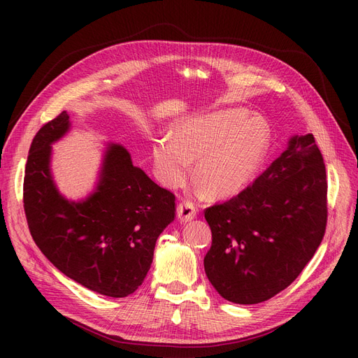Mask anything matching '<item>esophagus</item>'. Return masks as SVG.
Returning <instances> with one entry per match:
<instances>
[{
    "label": "esophagus",
    "instance_id": "34e87169",
    "mask_svg": "<svg viewBox=\"0 0 358 358\" xmlns=\"http://www.w3.org/2000/svg\"><path fill=\"white\" fill-rule=\"evenodd\" d=\"M176 213H178V220L180 222H189V221H192L194 218H196L197 209H196V206H194L192 203L182 201V203L178 204Z\"/></svg>",
    "mask_w": 358,
    "mask_h": 358
}]
</instances>
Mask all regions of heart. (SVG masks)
<instances>
[{
  "label": "heart",
  "mask_w": 358,
  "mask_h": 358,
  "mask_svg": "<svg viewBox=\"0 0 358 358\" xmlns=\"http://www.w3.org/2000/svg\"><path fill=\"white\" fill-rule=\"evenodd\" d=\"M272 133L262 117H248L245 109H224L188 117L173 137L152 145L158 179L169 188L187 182L191 161L194 180L212 199H227L245 189L264 164Z\"/></svg>",
  "instance_id": "b5f03b06"
}]
</instances>
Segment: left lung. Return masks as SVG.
Masks as SVG:
<instances>
[{
  "label": "left lung",
  "mask_w": 358,
  "mask_h": 358,
  "mask_svg": "<svg viewBox=\"0 0 358 358\" xmlns=\"http://www.w3.org/2000/svg\"><path fill=\"white\" fill-rule=\"evenodd\" d=\"M204 218L212 230L204 272L221 297L255 305L285 289L326 231V166L315 138L292 136L252 185Z\"/></svg>",
  "instance_id": "8db88e82"
}]
</instances>
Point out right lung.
<instances>
[{
    "instance_id": "obj_1",
    "label": "right lung",
    "mask_w": 358,
    "mask_h": 358,
    "mask_svg": "<svg viewBox=\"0 0 358 358\" xmlns=\"http://www.w3.org/2000/svg\"><path fill=\"white\" fill-rule=\"evenodd\" d=\"M71 128L62 112L32 140L24 208L32 239L70 279L109 297L142 285L159 234L175 220V196L133 164L119 143H107L99 180L82 200H69L53 180L52 145Z\"/></svg>"
}]
</instances>
